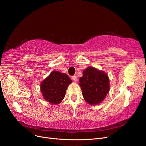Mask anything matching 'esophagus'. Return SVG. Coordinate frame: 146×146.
<instances>
[{
	"label": "esophagus",
	"instance_id": "esophagus-1",
	"mask_svg": "<svg viewBox=\"0 0 146 146\" xmlns=\"http://www.w3.org/2000/svg\"><path fill=\"white\" fill-rule=\"evenodd\" d=\"M72 80L74 81V82H77V77L76 76H72Z\"/></svg>",
	"mask_w": 146,
	"mask_h": 146
}]
</instances>
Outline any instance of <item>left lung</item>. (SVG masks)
Here are the masks:
<instances>
[{"label":"left lung","instance_id":"1","mask_svg":"<svg viewBox=\"0 0 146 146\" xmlns=\"http://www.w3.org/2000/svg\"><path fill=\"white\" fill-rule=\"evenodd\" d=\"M79 85L85 101L92 105L100 103L110 90L107 75L93 67H88L84 70Z\"/></svg>","mask_w":146,"mask_h":146}]
</instances>
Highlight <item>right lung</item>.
Listing matches in <instances>:
<instances>
[{
    "mask_svg": "<svg viewBox=\"0 0 146 146\" xmlns=\"http://www.w3.org/2000/svg\"><path fill=\"white\" fill-rule=\"evenodd\" d=\"M72 80L67 74L53 71L41 84L44 99L52 104H60L65 97L66 91Z\"/></svg>",
    "mask_w": 146,
    "mask_h": 146,
    "instance_id": "right-lung-1",
    "label": "right lung"
}]
</instances>
